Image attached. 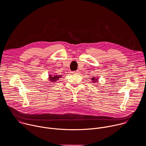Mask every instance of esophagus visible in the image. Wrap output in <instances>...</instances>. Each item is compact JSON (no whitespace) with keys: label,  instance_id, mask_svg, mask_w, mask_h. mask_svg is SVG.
<instances>
[{"label":"esophagus","instance_id":"esophagus-1","mask_svg":"<svg viewBox=\"0 0 146 146\" xmlns=\"http://www.w3.org/2000/svg\"><path fill=\"white\" fill-rule=\"evenodd\" d=\"M72 73H74V74H79V73H80V71H79V70H77V71L73 72H72Z\"/></svg>","mask_w":146,"mask_h":146}]
</instances>
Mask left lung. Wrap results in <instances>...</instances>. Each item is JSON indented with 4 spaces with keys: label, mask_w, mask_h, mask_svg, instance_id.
I'll use <instances>...</instances> for the list:
<instances>
[{
    "label": "left lung",
    "mask_w": 146,
    "mask_h": 146,
    "mask_svg": "<svg viewBox=\"0 0 146 146\" xmlns=\"http://www.w3.org/2000/svg\"><path fill=\"white\" fill-rule=\"evenodd\" d=\"M98 77H93L92 78V81L93 82V83H95L96 82H98Z\"/></svg>",
    "instance_id": "8db88e82"
}]
</instances>
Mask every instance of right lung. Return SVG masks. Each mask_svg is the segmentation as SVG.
Returning a JSON list of instances; mask_svg holds the SVG:
<instances>
[{
  "instance_id": "right-lung-1",
  "label": "right lung",
  "mask_w": 146,
  "mask_h": 146,
  "mask_svg": "<svg viewBox=\"0 0 146 146\" xmlns=\"http://www.w3.org/2000/svg\"><path fill=\"white\" fill-rule=\"evenodd\" d=\"M61 76L62 75H57V74H55V75H50V74H49V77H48V80L49 81H50V82H56L58 80H59L60 78L61 77Z\"/></svg>"
}]
</instances>
